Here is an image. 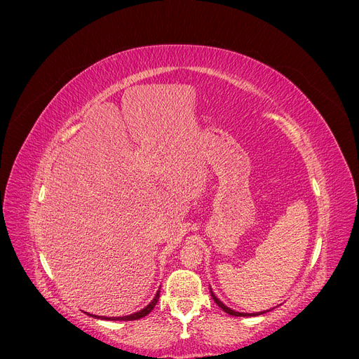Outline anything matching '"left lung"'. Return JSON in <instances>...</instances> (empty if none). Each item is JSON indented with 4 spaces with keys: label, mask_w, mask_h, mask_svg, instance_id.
<instances>
[{
    "label": "left lung",
    "mask_w": 359,
    "mask_h": 359,
    "mask_svg": "<svg viewBox=\"0 0 359 359\" xmlns=\"http://www.w3.org/2000/svg\"><path fill=\"white\" fill-rule=\"evenodd\" d=\"M210 291H211V297H212V299L215 301V303L218 304V307H221L225 313H229L230 316H236V317H250V316H260V314H263V313H266V311H269V310H266V311H260V313H238V311H234V310H231L230 307H227L225 306L224 303H221V301L215 297V294L212 292V290L210 288Z\"/></svg>",
    "instance_id": "1"
}]
</instances>
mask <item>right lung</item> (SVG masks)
Returning a JSON list of instances; mask_svg holds the SVG:
<instances>
[{
    "label": "right lung",
    "instance_id": "1",
    "mask_svg": "<svg viewBox=\"0 0 359 359\" xmlns=\"http://www.w3.org/2000/svg\"><path fill=\"white\" fill-rule=\"evenodd\" d=\"M158 297H160V290L157 291L156 297L153 298V301H151V303H149L147 307H144L142 310H140V311H137V313H134V314L123 316V317H104V316H96V314H88V313H87V314H88V316H91V317L102 318V320H119V322H129V320H138V318L145 317L148 313H151V310H153V309L156 307V304H157Z\"/></svg>",
    "mask_w": 359,
    "mask_h": 359
}]
</instances>
